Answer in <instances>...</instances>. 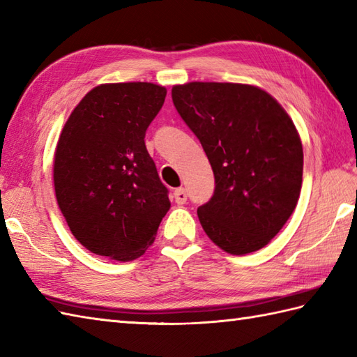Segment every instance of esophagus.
<instances>
[{
  "mask_svg": "<svg viewBox=\"0 0 357 357\" xmlns=\"http://www.w3.org/2000/svg\"><path fill=\"white\" fill-rule=\"evenodd\" d=\"M173 198H174V201H176V204H185V201H187V192H185V188H176V190L173 192Z\"/></svg>",
  "mask_w": 357,
  "mask_h": 357,
  "instance_id": "1",
  "label": "esophagus"
}]
</instances>
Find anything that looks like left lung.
I'll return each mask as SVG.
<instances>
[{
	"mask_svg": "<svg viewBox=\"0 0 357 357\" xmlns=\"http://www.w3.org/2000/svg\"><path fill=\"white\" fill-rule=\"evenodd\" d=\"M172 98L215 174V193L198 208L204 231L230 255L261 250L301 195L304 151L291 118L265 90L238 82H187Z\"/></svg>",
	"mask_w": 357,
	"mask_h": 357,
	"instance_id": "1",
	"label": "left lung"
}]
</instances>
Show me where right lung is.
<instances>
[{"instance_id":"1","label":"right lung","mask_w":357,"mask_h":357,"mask_svg":"<svg viewBox=\"0 0 357 357\" xmlns=\"http://www.w3.org/2000/svg\"><path fill=\"white\" fill-rule=\"evenodd\" d=\"M167 90L153 82L101 84L66 121L55 150L58 207L79 244L127 262L146 253L170 208L146 149Z\"/></svg>"}]
</instances>
